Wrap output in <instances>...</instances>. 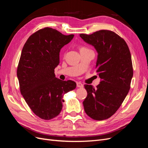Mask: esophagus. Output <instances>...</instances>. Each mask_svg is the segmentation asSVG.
I'll list each match as a JSON object with an SVG mask.
<instances>
[{
    "instance_id": "esophagus-1",
    "label": "esophagus",
    "mask_w": 148,
    "mask_h": 148,
    "mask_svg": "<svg viewBox=\"0 0 148 148\" xmlns=\"http://www.w3.org/2000/svg\"><path fill=\"white\" fill-rule=\"evenodd\" d=\"M77 86L78 88H83V84L82 83H79V82L77 83Z\"/></svg>"
}]
</instances>
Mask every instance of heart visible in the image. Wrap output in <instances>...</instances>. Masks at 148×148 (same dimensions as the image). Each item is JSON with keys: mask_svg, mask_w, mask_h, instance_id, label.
I'll return each instance as SVG.
<instances>
[{"mask_svg": "<svg viewBox=\"0 0 148 148\" xmlns=\"http://www.w3.org/2000/svg\"><path fill=\"white\" fill-rule=\"evenodd\" d=\"M86 49H88L86 47H84V46H82V47H80V51H83V50H86Z\"/></svg>", "mask_w": 148, "mask_h": 148, "instance_id": "heart-1", "label": "heart"}]
</instances>
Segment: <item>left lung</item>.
<instances>
[{
  "label": "left lung",
  "instance_id": "obj_1",
  "mask_svg": "<svg viewBox=\"0 0 148 148\" xmlns=\"http://www.w3.org/2000/svg\"><path fill=\"white\" fill-rule=\"evenodd\" d=\"M79 36L96 49V72L101 79L96 89L84 85L88 95L83 102L84 109L94 120H106L117 112L130 89L131 53L125 40L114 31L102 29Z\"/></svg>",
  "mask_w": 148,
  "mask_h": 148
}]
</instances>
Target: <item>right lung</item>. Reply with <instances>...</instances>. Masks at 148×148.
<instances>
[{"label": "right lung", "instance_id": "add662e5", "mask_svg": "<svg viewBox=\"0 0 148 148\" xmlns=\"http://www.w3.org/2000/svg\"><path fill=\"white\" fill-rule=\"evenodd\" d=\"M73 36L46 27L31 34L22 49L16 72L20 92L31 110L42 119L57 117L64 94L77 87L75 82L62 81L54 73L60 49Z\"/></svg>", "mask_w": 148, "mask_h": 148}]
</instances>
